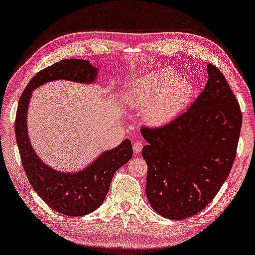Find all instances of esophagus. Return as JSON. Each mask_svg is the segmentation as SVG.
I'll list each match as a JSON object with an SVG mask.
<instances>
[{
    "label": "esophagus",
    "instance_id": "obj_1",
    "mask_svg": "<svg viewBox=\"0 0 255 255\" xmlns=\"http://www.w3.org/2000/svg\"><path fill=\"white\" fill-rule=\"evenodd\" d=\"M142 149V141H136L133 143V152L134 153H140Z\"/></svg>",
    "mask_w": 255,
    "mask_h": 255
}]
</instances>
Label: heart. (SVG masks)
<instances>
[{"mask_svg":"<svg viewBox=\"0 0 255 255\" xmlns=\"http://www.w3.org/2000/svg\"><path fill=\"white\" fill-rule=\"evenodd\" d=\"M195 86L175 71L162 69L134 82L127 92V102L142 111L143 122L152 127L171 123L191 104Z\"/></svg>","mask_w":255,"mask_h":255,"instance_id":"obj_1","label":"heart"}]
</instances>
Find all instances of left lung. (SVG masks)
I'll return each instance as SVG.
<instances>
[{
	"label": "left lung",
	"mask_w": 255,
	"mask_h": 255,
	"mask_svg": "<svg viewBox=\"0 0 255 255\" xmlns=\"http://www.w3.org/2000/svg\"><path fill=\"white\" fill-rule=\"evenodd\" d=\"M207 83L188 110L164 126L141 128L148 144L145 195L172 220L198 214L228 177L237 153L242 114L229 84L213 64Z\"/></svg>",
	"instance_id": "1"
}]
</instances>
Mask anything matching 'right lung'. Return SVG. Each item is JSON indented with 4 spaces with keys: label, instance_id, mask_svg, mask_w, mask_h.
Instances as JSON below:
<instances>
[{
    "label": "right lung",
    "instance_id": "1",
    "mask_svg": "<svg viewBox=\"0 0 255 255\" xmlns=\"http://www.w3.org/2000/svg\"><path fill=\"white\" fill-rule=\"evenodd\" d=\"M99 69L82 59H66L38 72L21 94L15 119L21 164L34 191L56 211L71 217L88 215L104 202L112 178L119 167L131 159L132 147L125 139L118 147L104 151L85 169L69 173L52 169L44 163L32 149L27 131L31 92L38 86L55 80H68L78 83H94Z\"/></svg>",
    "mask_w": 255,
    "mask_h": 255
}]
</instances>
